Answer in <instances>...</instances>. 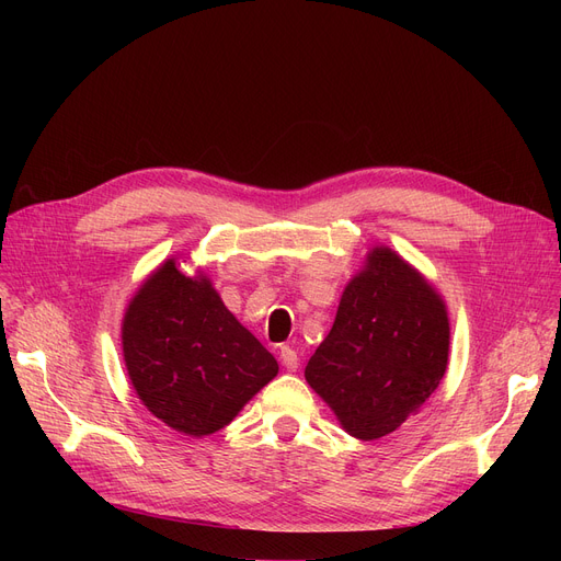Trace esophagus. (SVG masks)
I'll return each mask as SVG.
<instances>
[{
    "label": "esophagus",
    "instance_id": "obj_1",
    "mask_svg": "<svg viewBox=\"0 0 561 561\" xmlns=\"http://www.w3.org/2000/svg\"><path fill=\"white\" fill-rule=\"evenodd\" d=\"M279 359H282V364H284V368H286V370H296V368L300 366L298 352L293 350L290 345H282V350H279Z\"/></svg>",
    "mask_w": 561,
    "mask_h": 561
}]
</instances>
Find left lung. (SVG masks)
<instances>
[{"mask_svg": "<svg viewBox=\"0 0 561 561\" xmlns=\"http://www.w3.org/2000/svg\"><path fill=\"white\" fill-rule=\"evenodd\" d=\"M450 328L436 290L389 248L368 254L334 328L305 368L345 432L373 440L398 430L436 391Z\"/></svg>", "mask_w": 561, "mask_h": 561, "instance_id": "8db88e82", "label": "left lung"}]
</instances>
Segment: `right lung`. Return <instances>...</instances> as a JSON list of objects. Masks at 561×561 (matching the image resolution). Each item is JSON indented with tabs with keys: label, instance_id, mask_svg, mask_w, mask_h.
I'll list each match as a JSON object with an SVG mask.
<instances>
[{
	"label": "right lung",
	"instance_id": "1",
	"mask_svg": "<svg viewBox=\"0 0 561 561\" xmlns=\"http://www.w3.org/2000/svg\"><path fill=\"white\" fill-rule=\"evenodd\" d=\"M123 350L142 404L191 436L229 425L279 370L211 282L182 275L174 261L136 293L123 322Z\"/></svg>",
	"mask_w": 561,
	"mask_h": 561
}]
</instances>
